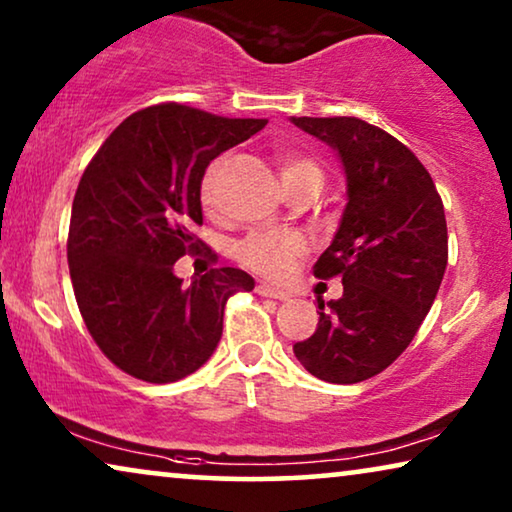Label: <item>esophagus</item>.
I'll use <instances>...</instances> for the list:
<instances>
[{
    "label": "esophagus",
    "mask_w": 512,
    "mask_h": 512,
    "mask_svg": "<svg viewBox=\"0 0 512 512\" xmlns=\"http://www.w3.org/2000/svg\"><path fill=\"white\" fill-rule=\"evenodd\" d=\"M256 293H258V296H265V298H275V300H289V298H291V293H289V291L279 289V286L265 284V282H261V284L256 286Z\"/></svg>",
    "instance_id": "1"
}]
</instances>
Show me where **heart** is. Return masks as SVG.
Returning a JSON list of instances; mask_svg holds the SVG:
<instances>
[{
	"label": "heart",
	"instance_id": "obj_1",
	"mask_svg": "<svg viewBox=\"0 0 512 512\" xmlns=\"http://www.w3.org/2000/svg\"><path fill=\"white\" fill-rule=\"evenodd\" d=\"M282 181L293 177H319L321 167L312 158L298 153H284L279 158ZM200 202L207 214H216L219 209V165H209L200 181ZM305 254L303 237L296 233H277V230H258L244 237L235 247V258L244 268L263 277H282L291 268L293 261Z\"/></svg>",
	"mask_w": 512,
	"mask_h": 512
}]
</instances>
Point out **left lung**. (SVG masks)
<instances>
[{
	"instance_id": "8db88e82",
	"label": "left lung",
	"mask_w": 512,
	"mask_h": 512,
	"mask_svg": "<svg viewBox=\"0 0 512 512\" xmlns=\"http://www.w3.org/2000/svg\"><path fill=\"white\" fill-rule=\"evenodd\" d=\"M331 144L347 174V207L314 277L342 279L310 338L293 345L307 373L354 384L405 352L429 314L447 265L443 200L403 142L354 116L293 118Z\"/></svg>"
}]
</instances>
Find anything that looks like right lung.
Instances as JSON below:
<instances>
[{
    "instance_id": "obj_1",
    "label": "right lung",
    "mask_w": 512,
    "mask_h": 512,
    "mask_svg": "<svg viewBox=\"0 0 512 512\" xmlns=\"http://www.w3.org/2000/svg\"><path fill=\"white\" fill-rule=\"evenodd\" d=\"M265 123L153 104L125 118L88 163L69 221V275L88 333L123 373L151 384L195 373L219 345L228 298L254 289L237 268L184 284L174 263L186 254L216 261L191 233L202 226V174Z\"/></svg>"
}]
</instances>
